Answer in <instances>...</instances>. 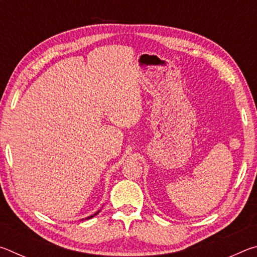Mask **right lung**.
<instances>
[{"label":"right lung","mask_w":257,"mask_h":257,"mask_svg":"<svg viewBox=\"0 0 257 257\" xmlns=\"http://www.w3.org/2000/svg\"><path fill=\"white\" fill-rule=\"evenodd\" d=\"M98 212H99V211H97V212H96V213H95V214H93V215H90V216H87V217H86V219H92V217H94L95 215H96V214H98Z\"/></svg>","instance_id":"1"}]
</instances>
